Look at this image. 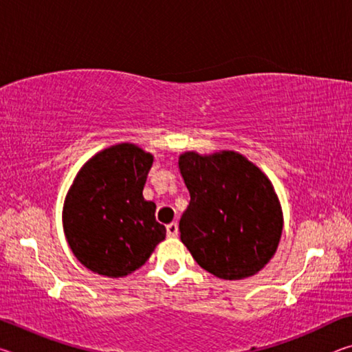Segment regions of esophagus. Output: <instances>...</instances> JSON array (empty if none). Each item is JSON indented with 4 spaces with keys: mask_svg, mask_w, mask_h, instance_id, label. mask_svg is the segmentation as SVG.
Masks as SVG:
<instances>
[{
    "mask_svg": "<svg viewBox=\"0 0 352 352\" xmlns=\"http://www.w3.org/2000/svg\"><path fill=\"white\" fill-rule=\"evenodd\" d=\"M166 231H168L169 237H175L178 234V225L177 222H172L168 226H166Z\"/></svg>",
    "mask_w": 352,
    "mask_h": 352,
    "instance_id": "esophagus-1",
    "label": "esophagus"
}]
</instances>
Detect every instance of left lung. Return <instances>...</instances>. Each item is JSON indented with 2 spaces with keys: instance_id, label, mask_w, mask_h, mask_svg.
Segmentation results:
<instances>
[{
  "instance_id": "8db88e82",
  "label": "left lung",
  "mask_w": 352,
  "mask_h": 352,
  "mask_svg": "<svg viewBox=\"0 0 352 352\" xmlns=\"http://www.w3.org/2000/svg\"><path fill=\"white\" fill-rule=\"evenodd\" d=\"M178 168L190 195L180 239L195 262L230 281L264 269L283 233L281 205L264 172L233 151L184 152Z\"/></svg>"
}]
</instances>
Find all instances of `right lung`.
I'll list each match as a JSON object with an SVG mask.
<instances>
[{"instance_id":"obj_1","label":"right lung","mask_w":352,"mask_h":352,"mask_svg":"<svg viewBox=\"0 0 352 352\" xmlns=\"http://www.w3.org/2000/svg\"><path fill=\"white\" fill-rule=\"evenodd\" d=\"M153 157L138 146L104 148L83 164L63 205V230L88 270L122 278L140 269L166 237L153 201L142 197Z\"/></svg>"}]
</instances>
